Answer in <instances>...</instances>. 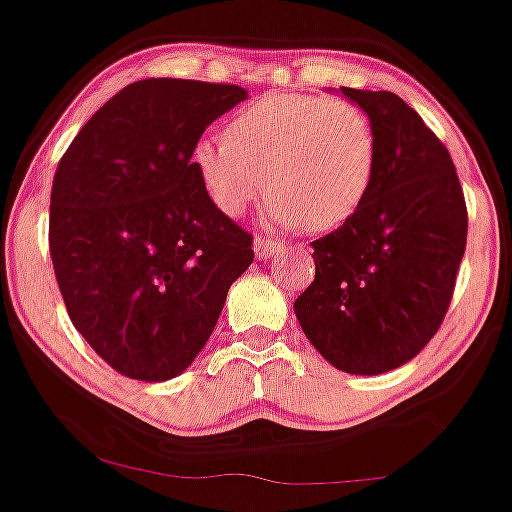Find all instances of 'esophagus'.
I'll list each match as a JSON object with an SVG mask.
<instances>
[{"label": "esophagus", "mask_w": 512, "mask_h": 512, "mask_svg": "<svg viewBox=\"0 0 512 512\" xmlns=\"http://www.w3.org/2000/svg\"><path fill=\"white\" fill-rule=\"evenodd\" d=\"M283 245L276 243L272 238H264V236H257L255 238V255L260 257V260H269V257L276 255V252H281Z\"/></svg>", "instance_id": "34e87169"}]
</instances>
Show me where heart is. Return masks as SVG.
Segmentation results:
<instances>
[{
	"label": "heart",
	"instance_id": "1",
	"mask_svg": "<svg viewBox=\"0 0 512 512\" xmlns=\"http://www.w3.org/2000/svg\"><path fill=\"white\" fill-rule=\"evenodd\" d=\"M190 164L226 217L248 212L267 183L276 224L334 231L360 212L372 190L377 135L353 102L274 92L233 114L224 138L197 140Z\"/></svg>",
	"mask_w": 512,
	"mask_h": 512
}]
</instances>
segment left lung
<instances>
[{"instance_id": "left-lung-1", "label": "left lung", "mask_w": 512, "mask_h": 512, "mask_svg": "<svg viewBox=\"0 0 512 512\" xmlns=\"http://www.w3.org/2000/svg\"><path fill=\"white\" fill-rule=\"evenodd\" d=\"M372 121L377 174L365 205L312 243L315 281L293 310L307 341L348 374H384L432 341L467 243L453 159L393 92L341 88Z\"/></svg>"}]
</instances>
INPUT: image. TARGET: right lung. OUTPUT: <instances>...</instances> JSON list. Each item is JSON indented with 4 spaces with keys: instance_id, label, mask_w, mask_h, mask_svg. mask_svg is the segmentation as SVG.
<instances>
[{
    "instance_id": "right-lung-1",
    "label": "right lung",
    "mask_w": 512,
    "mask_h": 512,
    "mask_svg": "<svg viewBox=\"0 0 512 512\" xmlns=\"http://www.w3.org/2000/svg\"><path fill=\"white\" fill-rule=\"evenodd\" d=\"M248 100L238 85L147 78L102 104L64 152L49 255L71 322L128 379L166 381L205 348L252 236L212 205L190 152Z\"/></svg>"
}]
</instances>
